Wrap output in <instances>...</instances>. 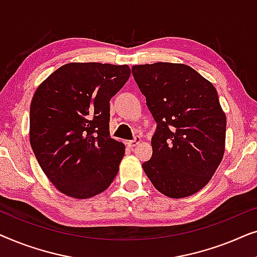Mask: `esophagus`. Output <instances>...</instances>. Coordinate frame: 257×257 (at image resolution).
<instances>
[{
    "instance_id": "obj_1",
    "label": "esophagus",
    "mask_w": 257,
    "mask_h": 257,
    "mask_svg": "<svg viewBox=\"0 0 257 257\" xmlns=\"http://www.w3.org/2000/svg\"><path fill=\"white\" fill-rule=\"evenodd\" d=\"M139 143H140V137H139V136H137V137H135V139H133V140H130V142L126 143V145H127L128 147H131V149H133V147L138 145Z\"/></svg>"
}]
</instances>
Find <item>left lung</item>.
<instances>
[{
    "instance_id": "1",
    "label": "left lung",
    "mask_w": 257,
    "mask_h": 257,
    "mask_svg": "<svg viewBox=\"0 0 257 257\" xmlns=\"http://www.w3.org/2000/svg\"><path fill=\"white\" fill-rule=\"evenodd\" d=\"M132 75L157 122L152 158L143 164L147 178L170 198L194 194L224 153L227 121L215 87L177 63L133 65Z\"/></svg>"
}]
</instances>
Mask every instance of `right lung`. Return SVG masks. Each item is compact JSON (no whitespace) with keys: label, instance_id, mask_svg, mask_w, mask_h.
<instances>
[{"label":"right lung","instance_id":"add662e5","mask_svg":"<svg viewBox=\"0 0 257 257\" xmlns=\"http://www.w3.org/2000/svg\"><path fill=\"white\" fill-rule=\"evenodd\" d=\"M131 75L127 65L69 63L52 72L30 105V145L56 188L76 199L104 192L125 145L110 136V99Z\"/></svg>","mask_w":257,"mask_h":257}]
</instances>
